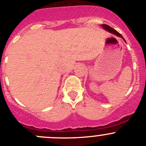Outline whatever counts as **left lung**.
I'll return each instance as SVG.
<instances>
[{"label": "left lung", "instance_id": "obj_1", "mask_svg": "<svg viewBox=\"0 0 146 146\" xmlns=\"http://www.w3.org/2000/svg\"><path fill=\"white\" fill-rule=\"evenodd\" d=\"M101 26H102V27L103 29H105V30L107 31V32H110V33H111V34H114V35H117V36H119V37L122 38V39H123V41H124V42H126V40H125V39H123V37L121 36V34H119L117 30H115V29H113V28H111V27H110V26L107 25H102Z\"/></svg>", "mask_w": 146, "mask_h": 146}]
</instances>
